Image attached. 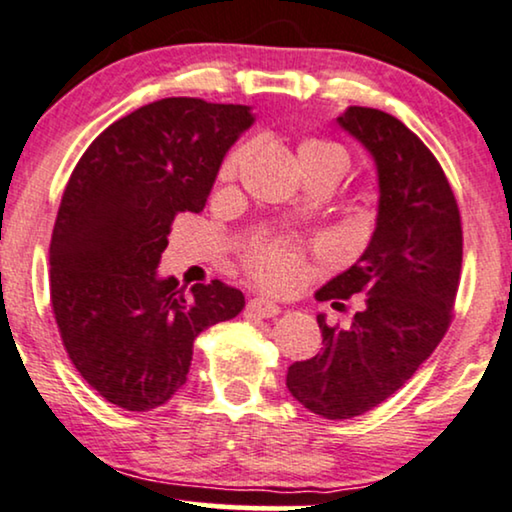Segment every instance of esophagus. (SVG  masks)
I'll list each match as a JSON object with an SVG mask.
<instances>
[{"label": "esophagus", "mask_w": 512, "mask_h": 512, "mask_svg": "<svg viewBox=\"0 0 512 512\" xmlns=\"http://www.w3.org/2000/svg\"><path fill=\"white\" fill-rule=\"evenodd\" d=\"M248 311L255 313V316H260V318H276L278 313H281V306H278L276 302H271V299L255 297L248 302Z\"/></svg>", "instance_id": "34e87169"}]
</instances>
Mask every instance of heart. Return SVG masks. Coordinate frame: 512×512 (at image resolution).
<instances>
[{"instance_id": "obj_1", "label": "heart", "mask_w": 512, "mask_h": 512, "mask_svg": "<svg viewBox=\"0 0 512 512\" xmlns=\"http://www.w3.org/2000/svg\"><path fill=\"white\" fill-rule=\"evenodd\" d=\"M295 152L299 168L304 173H309V170H330V173L342 177L351 163L349 149L342 142L330 138H316V135L299 140ZM248 154L250 147L245 142L231 149L222 161V180L236 177L245 159H248ZM245 269H248L252 281L264 285V288L288 290L304 276V252L295 243L283 241V238H264V241H257L248 250V255H245Z\"/></svg>"}]
</instances>
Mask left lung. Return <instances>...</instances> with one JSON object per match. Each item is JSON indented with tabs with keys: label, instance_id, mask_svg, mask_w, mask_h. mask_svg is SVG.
Instances as JSON below:
<instances>
[{
	"label": "left lung",
	"instance_id": "8db88e82",
	"mask_svg": "<svg viewBox=\"0 0 512 512\" xmlns=\"http://www.w3.org/2000/svg\"><path fill=\"white\" fill-rule=\"evenodd\" d=\"M337 121L370 149L381 196L363 257L316 292L335 309L353 295L365 306L349 330L318 316L323 349L288 367L292 398L332 421L384 403L435 351L452 323L463 257L459 203L419 135L372 107L353 105Z\"/></svg>",
	"mask_w": 512,
	"mask_h": 512
}]
</instances>
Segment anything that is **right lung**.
Masks as SVG:
<instances>
[{"instance_id":"right-lung-1","label":"right lung","mask_w":512,"mask_h":512,"mask_svg":"<svg viewBox=\"0 0 512 512\" xmlns=\"http://www.w3.org/2000/svg\"><path fill=\"white\" fill-rule=\"evenodd\" d=\"M250 107L163 98L107 126L74 166L51 236V306L72 365L107 403L149 412L187 381L194 339L243 311L222 281L159 278L175 217L201 213Z\"/></svg>"}]
</instances>
